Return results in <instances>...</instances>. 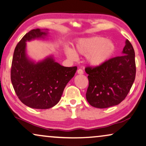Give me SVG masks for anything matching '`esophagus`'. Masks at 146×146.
<instances>
[{"label": "esophagus", "mask_w": 146, "mask_h": 146, "mask_svg": "<svg viewBox=\"0 0 146 146\" xmlns=\"http://www.w3.org/2000/svg\"><path fill=\"white\" fill-rule=\"evenodd\" d=\"M77 72H78V74H84V71H83L82 69L80 68V69H78V70H77Z\"/></svg>", "instance_id": "34e87169"}]
</instances>
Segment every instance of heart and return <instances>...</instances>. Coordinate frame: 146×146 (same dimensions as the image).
<instances>
[{
  "instance_id": "1",
  "label": "heart",
  "mask_w": 146,
  "mask_h": 146,
  "mask_svg": "<svg viewBox=\"0 0 146 146\" xmlns=\"http://www.w3.org/2000/svg\"><path fill=\"white\" fill-rule=\"evenodd\" d=\"M115 44L111 40L94 36L80 39L76 44V50L82 55L87 56L88 62L92 66H100L106 62L115 51ZM66 54L75 60L78 55L70 48H66Z\"/></svg>"
}]
</instances>
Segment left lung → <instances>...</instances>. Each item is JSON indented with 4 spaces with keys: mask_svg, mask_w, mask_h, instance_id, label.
<instances>
[{
    "mask_svg": "<svg viewBox=\"0 0 146 146\" xmlns=\"http://www.w3.org/2000/svg\"><path fill=\"white\" fill-rule=\"evenodd\" d=\"M86 100L92 106L106 108L119 104L127 96L135 80V52L128 40L122 55L110 58L97 66H88Z\"/></svg>",
    "mask_w": 146,
    "mask_h": 146,
    "instance_id": "left-lung-1",
    "label": "left lung"
}]
</instances>
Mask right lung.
Listing matches in <instances>:
<instances>
[{
    "label": "right lung",
    "instance_id": "obj_1",
    "mask_svg": "<svg viewBox=\"0 0 146 146\" xmlns=\"http://www.w3.org/2000/svg\"><path fill=\"white\" fill-rule=\"evenodd\" d=\"M46 33L33 29L24 36L14 52L11 78L20 100L35 109H48L60 101L64 89L72 78L77 67H64L52 57L36 64L26 56V42L43 37Z\"/></svg>",
    "mask_w": 146,
    "mask_h": 146
}]
</instances>
